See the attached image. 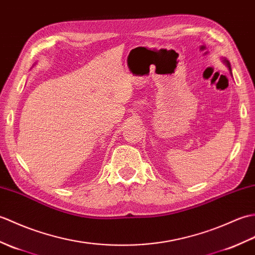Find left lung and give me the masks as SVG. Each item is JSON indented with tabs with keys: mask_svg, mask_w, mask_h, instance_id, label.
<instances>
[{
	"mask_svg": "<svg viewBox=\"0 0 255 255\" xmlns=\"http://www.w3.org/2000/svg\"><path fill=\"white\" fill-rule=\"evenodd\" d=\"M223 62H224V63L226 64V66H227L228 67V70H229V72H230V74L231 75H233V73H231V66H230V63H229V61L227 60V59H223Z\"/></svg>",
	"mask_w": 255,
	"mask_h": 255,
	"instance_id": "obj_1",
	"label": "left lung"
}]
</instances>
